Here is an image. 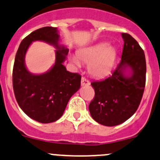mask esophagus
I'll return each mask as SVG.
<instances>
[{
  "mask_svg": "<svg viewBox=\"0 0 160 160\" xmlns=\"http://www.w3.org/2000/svg\"><path fill=\"white\" fill-rule=\"evenodd\" d=\"M90 84V81H89L87 79H86L85 77H82L81 79V86H89Z\"/></svg>",
  "mask_w": 160,
  "mask_h": 160,
  "instance_id": "34e87169",
  "label": "esophagus"
}]
</instances>
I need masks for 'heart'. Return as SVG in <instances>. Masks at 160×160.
<instances>
[{"label": "heart", "instance_id": "1", "mask_svg": "<svg viewBox=\"0 0 160 160\" xmlns=\"http://www.w3.org/2000/svg\"><path fill=\"white\" fill-rule=\"evenodd\" d=\"M77 56H72V62L80 65L81 61L88 63V71L94 77H106L110 73L115 63L117 50L107 43H99L80 49Z\"/></svg>", "mask_w": 160, "mask_h": 160}]
</instances>
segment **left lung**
<instances>
[{"mask_svg": "<svg viewBox=\"0 0 160 160\" xmlns=\"http://www.w3.org/2000/svg\"><path fill=\"white\" fill-rule=\"evenodd\" d=\"M124 45L121 61L110 77L91 83L95 97L89 105L92 118L113 127L122 123L137 111L146 84L144 51L131 35L122 33Z\"/></svg>", "mask_w": 160, "mask_h": 160, "instance_id": "1", "label": "left lung"}]
</instances>
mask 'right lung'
Wrapping results in <instances>:
<instances>
[{
	"instance_id": "1",
	"label": "right lung",
	"mask_w": 160,
	"mask_h": 160,
	"mask_svg": "<svg viewBox=\"0 0 160 160\" xmlns=\"http://www.w3.org/2000/svg\"><path fill=\"white\" fill-rule=\"evenodd\" d=\"M40 40L57 49L55 63L48 72L33 75L25 65V55L32 42ZM57 28L44 27L21 41L13 68V88L18 105L30 118L42 123L55 122L63 115L70 97L80 87L81 76L67 71L63 63L69 50L59 43Z\"/></svg>"
}]
</instances>
